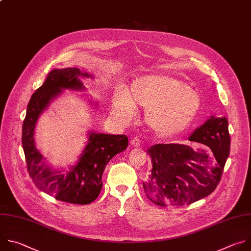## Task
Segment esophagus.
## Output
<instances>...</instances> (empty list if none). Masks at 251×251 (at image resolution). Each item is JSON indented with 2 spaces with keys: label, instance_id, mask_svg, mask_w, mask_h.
<instances>
[{
  "label": "esophagus",
  "instance_id": "1",
  "mask_svg": "<svg viewBox=\"0 0 251 251\" xmlns=\"http://www.w3.org/2000/svg\"><path fill=\"white\" fill-rule=\"evenodd\" d=\"M130 144H131L132 146H134V147H136V146H139V145H140V141H139V138H138V137H136V136L132 137V138H131V140H130Z\"/></svg>",
  "mask_w": 251,
  "mask_h": 251
}]
</instances>
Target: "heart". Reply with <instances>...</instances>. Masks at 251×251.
Segmentation results:
<instances>
[{
    "label": "heart",
    "mask_w": 251,
    "mask_h": 251,
    "mask_svg": "<svg viewBox=\"0 0 251 251\" xmlns=\"http://www.w3.org/2000/svg\"><path fill=\"white\" fill-rule=\"evenodd\" d=\"M115 110L125 119H130L136 107L145 110L144 123L156 136L172 137L185 130L196 119L202 106L200 95L178 79L150 75L137 79L130 87L116 91Z\"/></svg>",
    "instance_id": "1"
}]
</instances>
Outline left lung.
<instances>
[{
  "instance_id": "obj_1",
  "label": "left lung",
  "mask_w": 251,
  "mask_h": 251,
  "mask_svg": "<svg viewBox=\"0 0 251 251\" xmlns=\"http://www.w3.org/2000/svg\"><path fill=\"white\" fill-rule=\"evenodd\" d=\"M189 140L207 145L214 156L178 143H159L147 149L151 170L143 189L157 206L190 205L213 193L221 181L230 146L226 118L212 116Z\"/></svg>"
}]
</instances>
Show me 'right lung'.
I'll return each instance as SVG.
<instances>
[{"instance_id":"right-lung-1","label":"right lung","mask_w":251,"mask_h":251,"mask_svg":"<svg viewBox=\"0 0 251 251\" xmlns=\"http://www.w3.org/2000/svg\"><path fill=\"white\" fill-rule=\"evenodd\" d=\"M81 77L92 75L78 68L53 69L44 83L31 96L23 124L22 143L25 155L28 174L35 186L58 201L87 205L98 198L102 190V176L106 165L118 153L127 147L125 134H105L90 131L88 144L76 165L69 170H54L46 164L44 157L34 143L36 122L50 102L62 93V90H85Z\"/></svg>"}]
</instances>
